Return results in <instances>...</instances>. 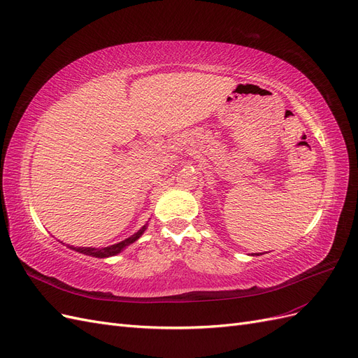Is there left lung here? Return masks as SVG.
<instances>
[{
	"mask_svg": "<svg viewBox=\"0 0 358 358\" xmlns=\"http://www.w3.org/2000/svg\"><path fill=\"white\" fill-rule=\"evenodd\" d=\"M252 255H259V254H252Z\"/></svg>",
	"mask_w": 358,
	"mask_h": 358,
	"instance_id": "8db88e82",
	"label": "left lung"
}]
</instances>
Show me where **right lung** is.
I'll return each mask as SVG.
<instances>
[{
  "label": "right lung",
  "mask_w": 358,
  "mask_h": 358,
  "mask_svg": "<svg viewBox=\"0 0 358 358\" xmlns=\"http://www.w3.org/2000/svg\"><path fill=\"white\" fill-rule=\"evenodd\" d=\"M148 229V222L140 229L137 233H134L133 236L127 237L125 241L119 242V243H115V245H110V246H106V248H78V246H69L70 249H73V251L76 252H80V254H85V255H90V257H95V258H109V257H113V255H117L121 254L125 248H128L129 245H133L134 242H137L140 237H142V234L146 231Z\"/></svg>",
  "instance_id": "right-lung-1"
}]
</instances>
